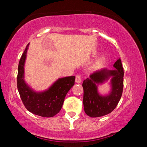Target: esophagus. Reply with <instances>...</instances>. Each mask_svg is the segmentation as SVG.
I'll list each match as a JSON object with an SVG mask.
<instances>
[{
	"label": "esophagus",
	"mask_w": 147,
	"mask_h": 147,
	"mask_svg": "<svg viewBox=\"0 0 147 147\" xmlns=\"http://www.w3.org/2000/svg\"><path fill=\"white\" fill-rule=\"evenodd\" d=\"M75 82L76 83L80 84L82 82V79H81V77L79 75H76V79H75Z\"/></svg>",
	"instance_id": "1"
}]
</instances>
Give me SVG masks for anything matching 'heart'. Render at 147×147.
I'll return each instance as SVG.
<instances>
[{
  "instance_id": "b5f03b06",
  "label": "heart",
  "mask_w": 147,
  "mask_h": 147,
  "mask_svg": "<svg viewBox=\"0 0 147 147\" xmlns=\"http://www.w3.org/2000/svg\"><path fill=\"white\" fill-rule=\"evenodd\" d=\"M107 61V57L102 55L96 59L93 65V70H98L104 67Z\"/></svg>"
}]
</instances>
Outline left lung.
I'll list each match as a JSON object with an SVG mask.
<instances>
[{
	"mask_svg": "<svg viewBox=\"0 0 147 147\" xmlns=\"http://www.w3.org/2000/svg\"><path fill=\"white\" fill-rule=\"evenodd\" d=\"M115 69L106 68L94 72L89 78L84 80V108L87 115L91 117H98L111 113L117 106L123 90L124 71L121 59L113 65ZM111 79V91L106 96H101L98 91V85Z\"/></svg>",
	"mask_w": 147,
	"mask_h": 147,
	"instance_id": "1",
	"label": "left lung"
}]
</instances>
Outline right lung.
<instances>
[{
    "instance_id": "1",
    "label": "right lung",
    "mask_w": 147,
    "mask_h": 147,
    "mask_svg": "<svg viewBox=\"0 0 147 147\" xmlns=\"http://www.w3.org/2000/svg\"><path fill=\"white\" fill-rule=\"evenodd\" d=\"M29 43L20 59L17 74V89L25 108L35 115L52 117L61 110L65 97L74 86L75 76L58 78L50 88L42 92H36L24 81V63Z\"/></svg>"
}]
</instances>
